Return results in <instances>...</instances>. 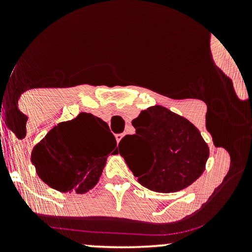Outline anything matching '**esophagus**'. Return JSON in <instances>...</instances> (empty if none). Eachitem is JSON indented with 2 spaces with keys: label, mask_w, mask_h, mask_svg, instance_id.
Returning a JSON list of instances; mask_svg holds the SVG:
<instances>
[{
  "label": "esophagus",
  "mask_w": 252,
  "mask_h": 252,
  "mask_svg": "<svg viewBox=\"0 0 252 252\" xmlns=\"http://www.w3.org/2000/svg\"><path fill=\"white\" fill-rule=\"evenodd\" d=\"M115 137H116V141H117V143H118L121 140H122L123 134H116V135H115Z\"/></svg>",
  "instance_id": "34e87169"
}]
</instances>
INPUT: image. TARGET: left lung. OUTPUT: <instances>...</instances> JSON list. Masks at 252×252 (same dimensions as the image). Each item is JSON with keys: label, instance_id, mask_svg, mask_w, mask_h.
Wrapping results in <instances>:
<instances>
[{"label": "left lung", "instance_id": "1", "mask_svg": "<svg viewBox=\"0 0 252 252\" xmlns=\"http://www.w3.org/2000/svg\"><path fill=\"white\" fill-rule=\"evenodd\" d=\"M134 135L121 140L130 145L124 157L138 182L154 192L173 193L189 187L205 170L210 149L200 131L185 117L163 106H150L132 121Z\"/></svg>", "mask_w": 252, "mask_h": 252}]
</instances>
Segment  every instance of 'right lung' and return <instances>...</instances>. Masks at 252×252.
Returning a JSON list of instances; mask_svg holds the SVG:
<instances>
[{"label":"right lung","instance_id":"1","mask_svg":"<svg viewBox=\"0 0 252 252\" xmlns=\"http://www.w3.org/2000/svg\"><path fill=\"white\" fill-rule=\"evenodd\" d=\"M115 147L116 140L108 124L82 112L51 129L34 147L32 162L40 179L52 189L84 194L96 186Z\"/></svg>","mask_w":252,"mask_h":252}]
</instances>
